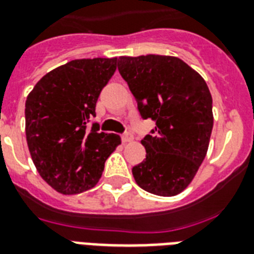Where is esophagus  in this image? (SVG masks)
I'll use <instances>...</instances> for the list:
<instances>
[{
  "label": "esophagus",
  "mask_w": 254,
  "mask_h": 254,
  "mask_svg": "<svg viewBox=\"0 0 254 254\" xmlns=\"http://www.w3.org/2000/svg\"><path fill=\"white\" fill-rule=\"evenodd\" d=\"M121 139H123L124 143L131 142V141H133V135H131L130 133H125V134L121 135Z\"/></svg>",
  "instance_id": "obj_1"
}]
</instances>
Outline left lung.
Listing matches in <instances>:
<instances>
[{"label":"left lung","mask_w":254,"mask_h":254,"mask_svg":"<svg viewBox=\"0 0 254 254\" xmlns=\"http://www.w3.org/2000/svg\"><path fill=\"white\" fill-rule=\"evenodd\" d=\"M119 71L143 119L155 123L141 141L146 158L131 169L135 183L159 196L181 193L208 150L213 127L207 83L177 57H120Z\"/></svg>","instance_id":"left-lung-1"}]
</instances>
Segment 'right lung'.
<instances>
[{"mask_svg": "<svg viewBox=\"0 0 254 254\" xmlns=\"http://www.w3.org/2000/svg\"><path fill=\"white\" fill-rule=\"evenodd\" d=\"M117 58L76 59L38 81L26 99V141L38 173L55 191L72 195L97 185L117 134L99 133L95 117L100 92L113 76Z\"/></svg>", "mask_w": 254, "mask_h": 254, "instance_id": "add662e5", "label": "right lung"}]
</instances>
